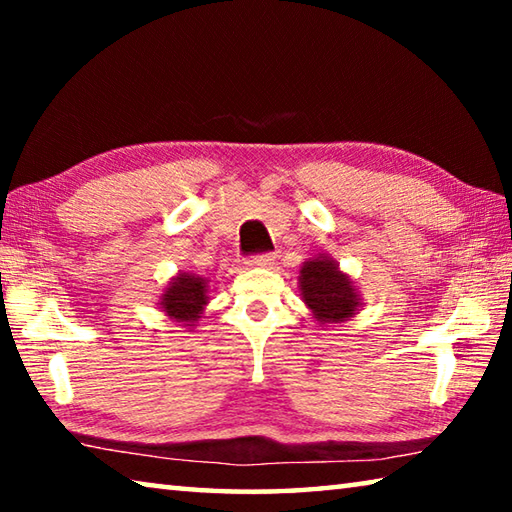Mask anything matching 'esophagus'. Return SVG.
Wrapping results in <instances>:
<instances>
[{
    "instance_id": "obj_1",
    "label": "esophagus",
    "mask_w": 512,
    "mask_h": 512,
    "mask_svg": "<svg viewBox=\"0 0 512 512\" xmlns=\"http://www.w3.org/2000/svg\"><path fill=\"white\" fill-rule=\"evenodd\" d=\"M246 264L253 266V268H271V266L275 264V255H257V257H250Z\"/></svg>"
}]
</instances>
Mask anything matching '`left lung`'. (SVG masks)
Listing matches in <instances>:
<instances>
[{"instance_id":"8db88e82","label":"left lung","mask_w":512,"mask_h":512,"mask_svg":"<svg viewBox=\"0 0 512 512\" xmlns=\"http://www.w3.org/2000/svg\"><path fill=\"white\" fill-rule=\"evenodd\" d=\"M300 298L320 327L339 325L354 318L363 307L357 282L341 271L339 262L325 253L302 262L298 275Z\"/></svg>"}]
</instances>
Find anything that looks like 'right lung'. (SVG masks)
<instances>
[{
    "instance_id": "right-lung-1",
    "label": "right lung",
    "mask_w": 512,
    "mask_h": 512,
    "mask_svg": "<svg viewBox=\"0 0 512 512\" xmlns=\"http://www.w3.org/2000/svg\"><path fill=\"white\" fill-rule=\"evenodd\" d=\"M210 280H205L203 275L178 271L171 277L167 287L162 289L160 298L155 305L164 316H169L176 325H183L187 329H194L198 320L203 318V311L210 302Z\"/></svg>"
}]
</instances>
